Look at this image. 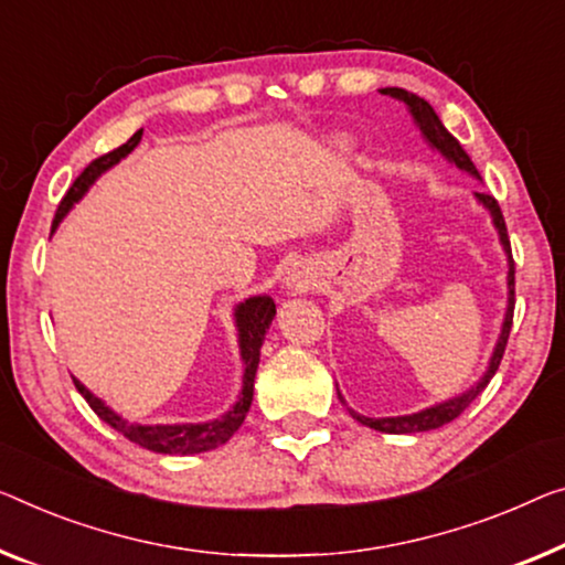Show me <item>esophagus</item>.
Instances as JSON below:
<instances>
[{"label":"esophagus","mask_w":565,"mask_h":565,"mask_svg":"<svg viewBox=\"0 0 565 565\" xmlns=\"http://www.w3.org/2000/svg\"><path fill=\"white\" fill-rule=\"evenodd\" d=\"M286 286H289L291 291H305V289H309V279L301 271H291L289 276H286Z\"/></svg>","instance_id":"obj_1"}]
</instances>
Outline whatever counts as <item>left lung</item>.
I'll return each instance as SVG.
<instances>
[{"mask_svg":"<svg viewBox=\"0 0 565 565\" xmlns=\"http://www.w3.org/2000/svg\"><path fill=\"white\" fill-rule=\"evenodd\" d=\"M383 96H391V98H398L403 104L408 106L411 116H414V124L424 134V139L431 145L436 151H441V154L449 159L451 164H457L461 172H469L471 177H477L479 180V172L475 162H471L469 154L457 139L451 137L449 131H446V126L441 124L439 116L431 108L428 100H424L416 94H411V90H403V88H381ZM477 202L482 207L490 210L492 215V223L494 228L500 233V243L504 248V254H508V311H504V322H502V332H500V340L494 344V352L490 358V365H487L484 375L479 377V381L471 385L469 391H465L461 395H454L449 401H441L436 403L431 408H424L418 411V414H408V416H388V418H367V416H360L358 411H350V416L360 420L363 426L375 428V431H383V434H418V431H431V428H441L444 424H449V420L457 418L459 414H465V408H469V403L477 398L479 393L487 388V383L492 381V375L498 373V367L502 363V355H504V348H508V337H510V327H512V309H515V260H512V248H510V238H508V228H504V217H502V210L498 205V200L492 195H484V192H475ZM340 395V391H337ZM340 401L344 403V398L340 395Z\"/></svg>","mask_w":565,"mask_h":565,"instance_id":"1","label":"left lung"}]
</instances>
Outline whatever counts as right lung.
<instances>
[{
	"label": "right lung",
	"mask_w": 565,
	"mask_h": 565,
	"mask_svg": "<svg viewBox=\"0 0 565 565\" xmlns=\"http://www.w3.org/2000/svg\"><path fill=\"white\" fill-rule=\"evenodd\" d=\"M141 141V129L134 134V137L121 145L119 149L108 151V154L98 157L90 162L86 170L78 174V180L71 184V190L65 192V198L57 205L55 221H53V231L61 225L63 217L67 215L75 202H78L83 195H86L90 184H94L100 174L106 170H111L114 164H119L126 154H131L134 147ZM235 317V327H238V348H241V360L246 370H243V388L238 401L233 403V408L228 414H223L221 418L205 420V424H129V420L121 418L116 411L106 406L104 401L96 398L86 385L81 381H75V388L88 401V406L96 411V416L100 420H106L108 426L116 428V431L124 434L126 439L145 446L149 451L157 454H200V451H210L217 449V446L225 444L231 436L238 431L243 418H246L250 401H254V381H256V370H258V360H260V344H264L266 330L271 327V319L276 317V305L271 297H250L246 301H241L233 311Z\"/></svg>",
	"instance_id": "right-lung-1"
}]
</instances>
